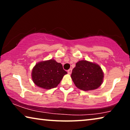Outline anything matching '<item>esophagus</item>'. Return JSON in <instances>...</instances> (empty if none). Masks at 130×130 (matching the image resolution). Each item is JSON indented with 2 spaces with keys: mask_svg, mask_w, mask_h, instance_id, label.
I'll return each mask as SVG.
<instances>
[{
  "mask_svg": "<svg viewBox=\"0 0 130 130\" xmlns=\"http://www.w3.org/2000/svg\"><path fill=\"white\" fill-rule=\"evenodd\" d=\"M72 69H69V70H67V73H68L69 74H71V73H72Z\"/></svg>",
  "mask_w": 130,
  "mask_h": 130,
  "instance_id": "obj_1",
  "label": "esophagus"
}]
</instances>
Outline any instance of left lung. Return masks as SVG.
<instances>
[{
	"label": "left lung",
	"mask_w": 130,
	"mask_h": 130,
	"mask_svg": "<svg viewBox=\"0 0 130 130\" xmlns=\"http://www.w3.org/2000/svg\"><path fill=\"white\" fill-rule=\"evenodd\" d=\"M71 77L77 88L88 91L96 89L101 86L104 73L101 67L96 64L82 60L76 64Z\"/></svg>",
	"instance_id": "left-lung-1"
}]
</instances>
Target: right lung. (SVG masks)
<instances>
[{
  "instance_id": "right-lung-1",
  "label": "right lung",
  "mask_w": 130,
  "mask_h": 130,
  "mask_svg": "<svg viewBox=\"0 0 130 130\" xmlns=\"http://www.w3.org/2000/svg\"><path fill=\"white\" fill-rule=\"evenodd\" d=\"M61 63L54 60L41 61L32 69V79L37 86L45 89L56 88L67 74Z\"/></svg>"
}]
</instances>
